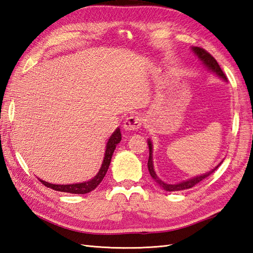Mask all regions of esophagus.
I'll use <instances>...</instances> for the list:
<instances>
[{"label":"esophagus","mask_w":253,"mask_h":253,"mask_svg":"<svg viewBox=\"0 0 253 253\" xmlns=\"http://www.w3.org/2000/svg\"><path fill=\"white\" fill-rule=\"evenodd\" d=\"M142 125V117L138 114H131L124 122V128L126 130H137Z\"/></svg>","instance_id":"obj_1"}]
</instances>
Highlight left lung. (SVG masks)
<instances>
[{"label":"left lung","instance_id":"left-lung-1","mask_svg":"<svg viewBox=\"0 0 253 253\" xmlns=\"http://www.w3.org/2000/svg\"><path fill=\"white\" fill-rule=\"evenodd\" d=\"M193 52L196 53V54L198 55V57L200 58V60L203 62L204 65H206L209 69H211V71L213 73H215L216 75H218L219 77H222L223 79H226V75L224 74V72L222 71L221 66L218 65V63L216 62L215 58H214L211 54L208 51H206L204 49H202V47H193ZM148 144H149V160H148V169H149V171H150V175L152 176V178L157 180V182H159L161 187H163V189H165L166 191H178V190H185V189H189V188L193 187L195 185H197L198 182H200L201 180H203L204 178H207V177H209L210 175H211L214 170H215L218 166H216L215 169H214L213 170L209 171V173L204 174V175H201V176H197L195 177V178L192 179H189L187 181H184V182H179V184H176V185H169V184H165L164 181L161 180L159 177L157 176V174H155V171L153 169V162H152V144H151V141H148Z\"/></svg>","mask_w":253,"mask_h":253}]
</instances>
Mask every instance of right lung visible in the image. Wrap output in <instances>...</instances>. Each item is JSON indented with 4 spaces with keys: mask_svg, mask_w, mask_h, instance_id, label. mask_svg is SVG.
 <instances>
[{
    "mask_svg": "<svg viewBox=\"0 0 253 253\" xmlns=\"http://www.w3.org/2000/svg\"><path fill=\"white\" fill-rule=\"evenodd\" d=\"M122 140V135L120 129H117L111 138L109 139V142L106 144V151H105V157L103 160V164H102V168L99 170L98 175H96L94 178H92L89 181L85 182H80V184H72V185H53L50 182H46L43 180H40L42 185H44L47 188H51L53 190L56 191H62V192H69V193H79V195H84V193H88L95 189L96 187L99 186L102 179L104 178L107 169H109V166L112 160V155L114 150L116 148V144Z\"/></svg>",
    "mask_w": 253,
    "mask_h": 253,
    "instance_id": "obj_1",
    "label": "right lung"
}]
</instances>
